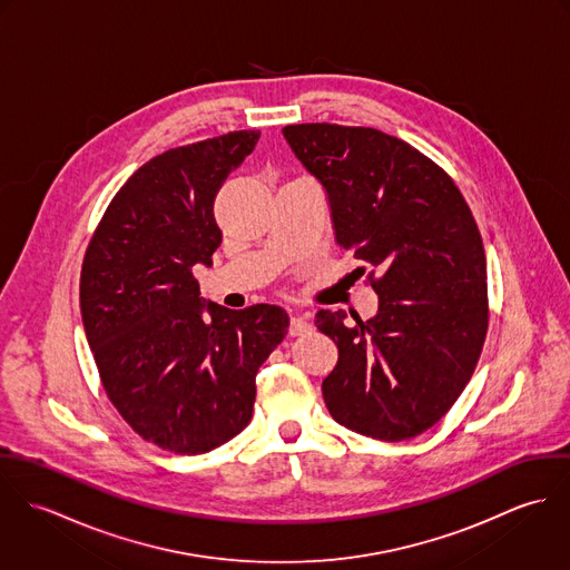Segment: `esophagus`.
Here are the masks:
<instances>
[{"label":"esophagus","instance_id":"esophagus-1","mask_svg":"<svg viewBox=\"0 0 570 570\" xmlns=\"http://www.w3.org/2000/svg\"><path fill=\"white\" fill-rule=\"evenodd\" d=\"M312 331V323L303 316H294L289 323V335H305Z\"/></svg>","mask_w":570,"mask_h":570}]
</instances>
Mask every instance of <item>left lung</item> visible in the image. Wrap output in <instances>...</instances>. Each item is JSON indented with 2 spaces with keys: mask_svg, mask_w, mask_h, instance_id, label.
<instances>
[{
  "mask_svg": "<svg viewBox=\"0 0 570 570\" xmlns=\"http://www.w3.org/2000/svg\"><path fill=\"white\" fill-rule=\"evenodd\" d=\"M283 136L325 186L335 239L380 296L366 323L316 314L340 353L323 382L326 407L364 436L412 439L454 406L485 344L488 263L474 215L439 164L380 129L305 122Z\"/></svg>",
  "mask_w": 570,
  "mask_h": 570,
  "instance_id": "left-lung-1",
  "label": "left lung"
}]
</instances>
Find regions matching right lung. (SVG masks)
I'll return each instance as SVG.
<instances>
[{
    "label": "right lung",
    "mask_w": 570,
    "mask_h": 570,
    "mask_svg": "<svg viewBox=\"0 0 570 570\" xmlns=\"http://www.w3.org/2000/svg\"><path fill=\"white\" fill-rule=\"evenodd\" d=\"M258 136L230 131L142 164L85 249L82 326L100 384L134 432L175 454L210 452L244 430L256 371L289 326L276 305H206L193 276L222 244L217 190Z\"/></svg>",
    "instance_id": "1"
}]
</instances>
